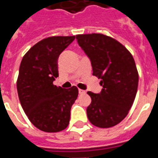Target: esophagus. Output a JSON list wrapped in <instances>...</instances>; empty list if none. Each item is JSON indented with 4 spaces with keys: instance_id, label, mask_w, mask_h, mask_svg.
<instances>
[{
    "instance_id": "34e87169",
    "label": "esophagus",
    "mask_w": 158,
    "mask_h": 158,
    "mask_svg": "<svg viewBox=\"0 0 158 158\" xmlns=\"http://www.w3.org/2000/svg\"><path fill=\"white\" fill-rule=\"evenodd\" d=\"M85 93H86V91H85V90L80 89H79V94H84Z\"/></svg>"
}]
</instances>
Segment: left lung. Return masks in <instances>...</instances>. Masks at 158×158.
Listing matches in <instances>:
<instances>
[{
	"mask_svg": "<svg viewBox=\"0 0 158 158\" xmlns=\"http://www.w3.org/2000/svg\"><path fill=\"white\" fill-rule=\"evenodd\" d=\"M77 41L91 61L93 75L101 79L99 94L89 91L91 103L87 116L96 127H111L128 114L135 99L138 73L131 53L103 34L77 35Z\"/></svg>",
	"mask_w": 158,
	"mask_h": 158,
	"instance_id": "obj_1",
	"label": "left lung"
}]
</instances>
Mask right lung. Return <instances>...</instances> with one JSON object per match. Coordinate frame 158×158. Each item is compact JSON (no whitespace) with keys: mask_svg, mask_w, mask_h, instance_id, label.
Wrapping results in <instances>:
<instances>
[{"mask_svg":"<svg viewBox=\"0 0 158 158\" xmlns=\"http://www.w3.org/2000/svg\"><path fill=\"white\" fill-rule=\"evenodd\" d=\"M75 36H52L42 40L24 55L19 69L18 96L32 124L41 131L56 132L65 129L70 109L79 90L53 84L59 76L58 59Z\"/></svg>","mask_w":158,"mask_h":158,"instance_id":"1","label":"right lung"}]
</instances>
